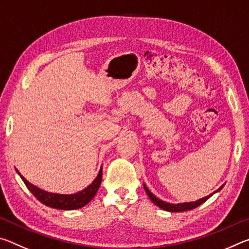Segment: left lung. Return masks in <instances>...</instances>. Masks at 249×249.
Instances as JSON below:
<instances>
[{"label": "left lung", "instance_id": "1", "mask_svg": "<svg viewBox=\"0 0 249 249\" xmlns=\"http://www.w3.org/2000/svg\"><path fill=\"white\" fill-rule=\"evenodd\" d=\"M223 188V185L222 187L218 189V190H216V191H214L213 193H211L210 196H206L205 197H202V199H200V200H196V202H185V203H178V204H172V203H168V202H165V201H161L160 199H158L157 196H155L153 193H151L149 190H148V188L146 187V185L144 184V189H145V191H146V193H147V196H149V199L154 202V203L157 205V206H159L160 209H162V210H165V211H168V212H184V211H189V210H192V209H196V208H197V206L199 205H201L202 203H204V202L209 199L210 196H212L214 193H216L217 191H220L221 189Z\"/></svg>", "mask_w": 249, "mask_h": 249}]
</instances>
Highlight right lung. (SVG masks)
<instances>
[{
	"mask_svg": "<svg viewBox=\"0 0 249 249\" xmlns=\"http://www.w3.org/2000/svg\"><path fill=\"white\" fill-rule=\"evenodd\" d=\"M18 175L24 181V183L26 184L28 190L43 204L49 206V208L58 210H77L87 205L96 195V192H98L100 188L101 181H102V168L100 169L98 177H96L89 187H87L84 190L78 193H74V195H59V193L44 191L41 189L37 188L36 185L29 183L19 172Z\"/></svg>",
	"mask_w": 249,
	"mask_h": 249,
	"instance_id": "obj_1",
	"label": "right lung"
}]
</instances>
